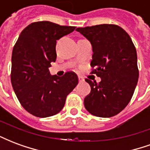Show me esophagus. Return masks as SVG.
Masks as SVG:
<instances>
[{"instance_id": "1", "label": "esophagus", "mask_w": 150, "mask_h": 150, "mask_svg": "<svg viewBox=\"0 0 150 150\" xmlns=\"http://www.w3.org/2000/svg\"><path fill=\"white\" fill-rule=\"evenodd\" d=\"M78 78H79V82L84 81V79H83V76H81V75H79Z\"/></svg>"}]
</instances>
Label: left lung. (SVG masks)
Listing matches in <instances>:
<instances>
[{
  "label": "left lung",
  "instance_id": "8db88e82",
  "mask_svg": "<svg viewBox=\"0 0 150 150\" xmlns=\"http://www.w3.org/2000/svg\"><path fill=\"white\" fill-rule=\"evenodd\" d=\"M92 46L91 74L100 77L98 83L86 79L91 92L85 108L99 117L117 115L131 100L138 81L135 46L128 33L117 25L101 24L77 28Z\"/></svg>",
  "mask_w": 150,
  "mask_h": 150
}]
</instances>
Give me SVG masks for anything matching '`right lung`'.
I'll list each match as a JSON object with an SVG mask.
<instances>
[{
	"instance_id": "right-lung-1",
	"label": "right lung",
	"mask_w": 150,
	"mask_h": 150,
	"mask_svg": "<svg viewBox=\"0 0 150 150\" xmlns=\"http://www.w3.org/2000/svg\"><path fill=\"white\" fill-rule=\"evenodd\" d=\"M50 21H36L21 31L12 54L11 83L18 100L28 112L48 117L62 110L67 95L78 84L77 75H50L55 62L56 40L75 30Z\"/></svg>"
}]
</instances>
